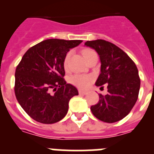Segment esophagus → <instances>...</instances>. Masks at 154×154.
I'll use <instances>...</instances> for the list:
<instances>
[{"mask_svg": "<svg viewBox=\"0 0 154 154\" xmlns=\"http://www.w3.org/2000/svg\"><path fill=\"white\" fill-rule=\"evenodd\" d=\"M79 93L80 95H85V94H87V92L86 91L83 90H79Z\"/></svg>", "mask_w": 154, "mask_h": 154, "instance_id": "esophagus-1", "label": "esophagus"}]
</instances>
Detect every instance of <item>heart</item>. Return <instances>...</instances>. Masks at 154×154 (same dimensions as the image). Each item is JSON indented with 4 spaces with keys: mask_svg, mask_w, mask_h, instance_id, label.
<instances>
[{
    "mask_svg": "<svg viewBox=\"0 0 154 154\" xmlns=\"http://www.w3.org/2000/svg\"><path fill=\"white\" fill-rule=\"evenodd\" d=\"M93 53H96L92 49H85L82 51V55L84 58L86 60ZM71 53L69 52L66 54L65 58H64V67L65 69L68 68V64H69V58H70ZM94 81V77L92 75H80L76 74L72 75L70 78V82L75 86L78 87L81 89H85L89 88L92 82Z\"/></svg>",
    "mask_w": 154,
    "mask_h": 154,
    "instance_id": "heart-1",
    "label": "heart"
}]
</instances>
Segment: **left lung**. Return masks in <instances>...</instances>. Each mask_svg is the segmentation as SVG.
<instances>
[{
	"mask_svg": "<svg viewBox=\"0 0 154 154\" xmlns=\"http://www.w3.org/2000/svg\"><path fill=\"white\" fill-rule=\"evenodd\" d=\"M86 46L99 54L101 73L96 85L103 88L106 84V95L99 94L97 104L91 111L98 119L115 123L126 117L138 99L140 79L137 65L125 51L111 42L103 39L87 41Z\"/></svg>",
	"mask_w": 154,
	"mask_h": 154,
	"instance_id": "obj_1",
	"label": "left lung"
}]
</instances>
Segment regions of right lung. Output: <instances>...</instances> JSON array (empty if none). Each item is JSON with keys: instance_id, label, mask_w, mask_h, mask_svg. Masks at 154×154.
<instances>
[{"instance_id": "right-lung-1", "label": "right lung", "mask_w": 154, "mask_h": 154, "mask_svg": "<svg viewBox=\"0 0 154 154\" xmlns=\"http://www.w3.org/2000/svg\"><path fill=\"white\" fill-rule=\"evenodd\" d=\"M81 40L47 39L30 48L15 70L14 93L30 117L45 124L60 121L67 114L69 103L79 95L64 79V58Z\"/></svg>"}]
</instances>
